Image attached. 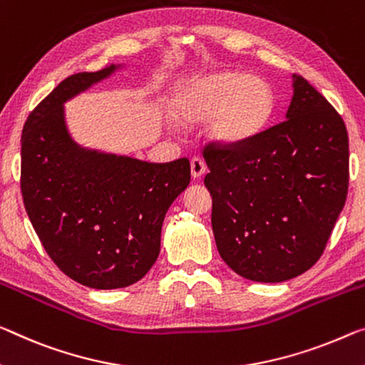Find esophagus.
<instances>
[{"label":"esophagus","mask_w":365,"mask_h":365,"mask_svg":"<svg viewBox=\"0 0 365 365\" xmlns=\"http://www.w3.org/2000/svg\"><path fill=\"white\" fill-rule=\"evenodd\" d=\"M205 170H207V166L204 163V160L197 158V156L190 160V175H192V178H195V179L200 178L205 173Z\"/></svg>","instance_id":"34e87169"}]
</instances>
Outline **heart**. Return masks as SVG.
Returning a JSON list of instances; mask_svg holds the SVG:
<instances>
[{"instance_id":"1","label":"heart","mask_w":365,"mask_h":365,"mask_svg":"<svg viewBox=\"0 0 365 365\" xmlns=\"http://www.w3.org/2000/svg\"><path fill=\"white\" fill-rule=\"evenodd\" d=\"M272 110L271 86L238 71L192 78L179 86L171 103V115L179 124L209 119L207 135L222 147H237L259 135Z\"/></svg>"}]
</instances>
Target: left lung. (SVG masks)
<instances>
[{"instance_id":"8db88e82","label":"left lung","mask_w":365,"mask_h":365,"mask_svg":"<svg viewBox=\"0 0 365 365\" xmlns=\"http://www.w3.org/2000/svg\"><path fill=\"white\" fill-rule=\"evenodd\" d=\"M292 88L280 124L237 147L204 148L217 250L255 282H282L315 264L347 195L343 119L305 78L294 75Z\"/></svg>"}]
</instances>
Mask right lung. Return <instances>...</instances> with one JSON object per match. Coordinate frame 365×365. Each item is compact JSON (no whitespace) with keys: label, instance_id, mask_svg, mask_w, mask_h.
<instances>
[{"label":"right lung","instance_id":"obj_1","mask_svg":"<svg viewBox=\"0 0 365 365\" xmlns=\"http://www.w3.org/2000/svg\"><path fill=\"white\" fill-rule=\"evenodd\" d=\"M120 65L65 78L27 117L21 137L26 212L61 272L91 289L138 282L160 255L168 209L189 186L190 163H148L78 145L65 103Z\"/></svg>","mask_w":365,"mask_h":365}]
</instances>
